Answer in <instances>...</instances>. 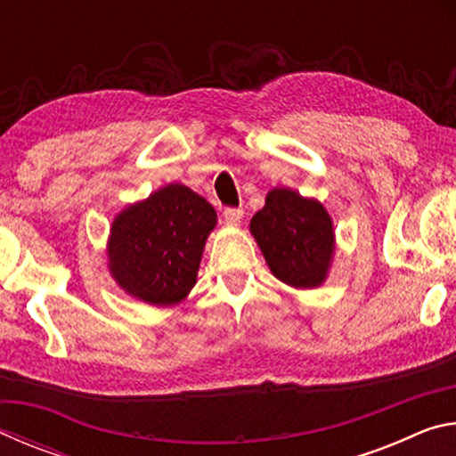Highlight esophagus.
<instances>
[{"label":"esophagus","instance_id":"obj_1","mask_svg":"<svg viewBox=\"0 0 456 456\" xmlns=\"http://www.w3.org/2000/svg\"><path fill=\"white\" fill-rule=\"evenodd\" d=\"M223 217H225V221L231 223V225H237V223L243 219V209L241 207H227V209L223 211Z\"/></svg>","mask_w":456,"mask_h":456}]
</instances>
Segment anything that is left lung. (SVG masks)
I'll return each mask as SVG.
<instances>
[{
  "label": "left lung",
  "mask_w": 456,
  "mask_h": 456,
  "mask_svg": "<svg viewBox=\"0 0 456 456\" xmlns=\"http://www.w3.org/2000/svg\"><path fill=\"white\" fill-rule=\"evenodd\" d=\"M249 229L277 280L297 289L326 281L336 245L334 225L320 200L272 189Z\"/></svg>",
  "instance_id": "8db88e82"
}]
</instances>
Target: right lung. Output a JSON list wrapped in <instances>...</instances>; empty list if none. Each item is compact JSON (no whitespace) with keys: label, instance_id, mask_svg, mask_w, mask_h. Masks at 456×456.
Masks as SVG:
<instances>
[{"label":"right lung","instance_id":"add662e5","mask_svg":"<svg viewBox=\"0 0 456 456\" xmlns=\"http://www.w3.org/2000/svg\"><path fill=\"white\" fill-rule=\"evenodd\" d=\"M215 225L211 203L184 184H167L112 221L108 269L128 296L151 305L179 304L197 281Z\"/></svg>","mask_w":456,"mask_h":456}]
</instances>
